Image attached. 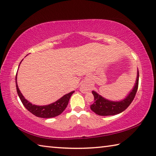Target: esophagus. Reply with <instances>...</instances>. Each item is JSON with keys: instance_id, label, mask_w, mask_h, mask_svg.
I'll return each mask as SVG.
<instances>
[{"instance_id": "obj_1", "label": "esophagus", "mask_w": 156, "mask_h": 156, "mask_svg": "<svg viewBox=\"0 0 156 156\" xmlns=\"http://www.w3.org/2000/svg\"><path fill=\"white\" fill-rule=\"evenodd\" d=\"M89 90V87L86 84H82L80 85V91L82 93H87L88 90Z\"/></svg>"}]
</instances>
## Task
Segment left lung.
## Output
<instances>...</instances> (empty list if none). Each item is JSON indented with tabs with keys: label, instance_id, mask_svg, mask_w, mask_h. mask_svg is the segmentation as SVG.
<instances>
[{
	"label": "left lung",
	"instance_id": "1",
	"mask_svg": "<svg viewBox=\"0 0 156 156\" xmlns=\"http://www.w3.org/2000/svg\"><path fill=\"white\" fill-rule=\"evenodd\" d=\"M138 80H139V73L138 70L137 78L134 88L124 100L119 101L108 100L93 90L92 93L94 96L95 101L92 105H90V109L95 114L100 116L115 115L122 112L130 105L134 100L138 90Z\"/></svg>",
	"mask_w": 156,
	"mask_h": 156
}]
</instances>
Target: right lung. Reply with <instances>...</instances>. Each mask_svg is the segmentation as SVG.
Listing matches in <instances>:
<instances>
[{
  "mask_svg": "<svg viewBox=\"0 0 156 156\" xmlns=\"http://www.w3.org/2000/svg\"><path fill=\"white\" fill-rule=\"evenodd\" d=\"M16 85L18 95L24 107L30 112L35 115L36 117L41 118H52L61 114L64 111V110L66 108L71 96L74 93V90H73V91L63 95V97L56 101L55 102L48 104V105L37 106L29 102L22 95L18 88V83H17V74L16 76Z\"/></svg>",
  "mask_w": 156,
  "mask_h": 156,
  "instance_id": "add662e5",
  "label": "right lung"
}]
</instances>
